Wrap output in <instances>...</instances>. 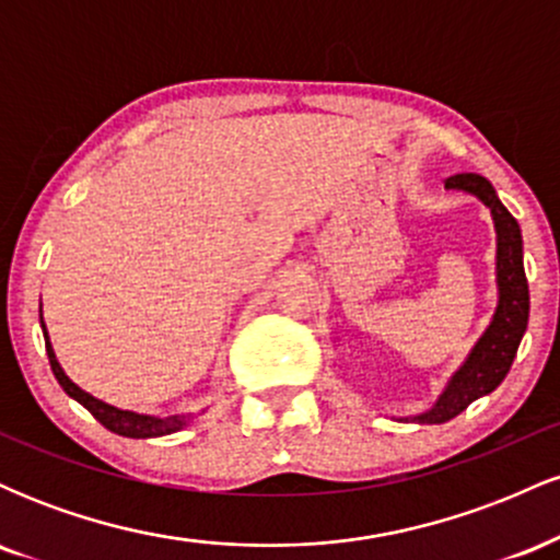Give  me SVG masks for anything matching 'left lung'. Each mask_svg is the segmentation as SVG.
<instances>
[{"label": "left lung", "mask_w": 560, "mask_h": 560, "mask_svg": "<svg viewBox=\"0 0 560 560\" xmlns=\"http://www.w3.org/2000/svg\"><path fill=\"white\" fill-rule=\"evenodd\" d=\"M445 186L474 195L490 208L494 234H498V255H494L498 307H494L490 326L481 334L479 342L471 347L460 369L450 376L436 402L423 413L413 416V421L419 423H445L464 413L474 400L490 395L511 371V363L526 331V320H529V284H526L524 273V242L518 221L508 213L498 191L485 176L458 173V176H450Z\"/></svg>", "instance_id": "8db88e82"}]
</instances>
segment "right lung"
Wrapping results in <instances>:
<instances>
[{
  "label": "right lung",
  "instance_id": "obj_1",
  "mask_svg": "<svg viewBox=\"0 0 560 560\" xmlns=\"http://www.w3.org/2000/svg\"><path fill=\"white\" fill-rule=\"evenodd\" d=\"M42 331H44V342H47L49 365H52V374H55L57 382H60V387L66 389L68 397H73L75 402H81L83 408H86L89 413H92L94 419L102 423V427L110 429L113 434L131 436V440H150V436H165V434H173V432H182L186 423L195 419V416H191V413H186V416H165V419H160V416L133 413V410L115 408V405H110V402L96 400L94 395L83 392L79 384H75L73 378H70L66 371H62V365L57 363V355H55V350H52V342H49V334H47V326H44V318H42Z\"/></svg>",
  "mask_w": 560,
  "mask_h": 560
}]
</instances>
